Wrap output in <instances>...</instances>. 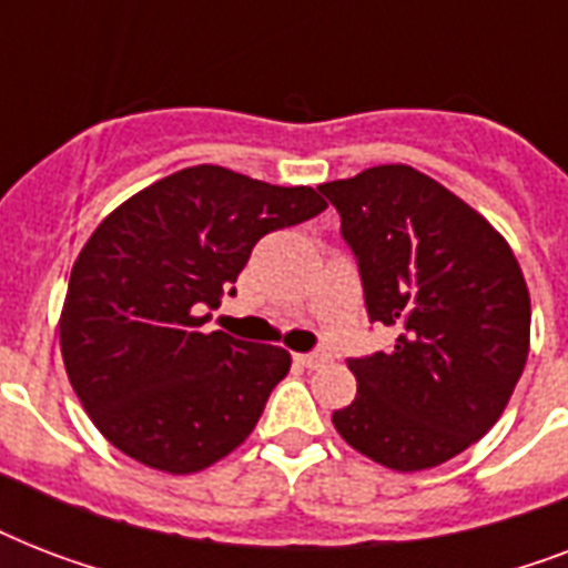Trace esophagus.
<instances>
[{
    "mask_svg": "<svg viewBox=\"0 0 568 568\" xmlns=\"http://www.w3.org/2000/svg\"><path fill=\"white\" fill-rule=\"evenodd\" d=\"M294 359H297L303 368H321L324 363H329V354H324V351H321V354H297Z\"/></svg>",
    "mask_w": 568,
    "mask_h": 568,
    "instance_id": "esophagus-1",
    "label": "esophagus"
}]
</instances>
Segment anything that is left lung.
Listing matches in <instances>:
<instances>
[{
  "instance_id": "8db88e82",
  "label": "left lung",
  "mask_w": 568,
  "mask_h": 568,
  "mask_svg": "<svg viewBox=\"0 0 568 568\" xmlns=\"http://www.w3.org/2000/svg\"><path fill=\"white\" fill-rule=\"evenodd\" d=\"M321 194L342 214L368 318L397 329L388 354L347 359L356 397L333 424L379 466H442L501 418L525 372V274L484 214L409 164L324 182Z\"/></svg>"
}]
</instances>
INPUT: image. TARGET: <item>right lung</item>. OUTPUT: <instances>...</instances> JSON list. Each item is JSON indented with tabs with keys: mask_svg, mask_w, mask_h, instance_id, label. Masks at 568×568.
Returning a JSON list of instances; mask_svg holds the SVG:
<instances>
[{
	"mask_svg": "<svg viewBox=\"0 0 568 568\" xmlns=\"http://www.w3.org/2000/svg\"><path fill=\"white\" fill-rule=\"evenodd\" d=\"M310 185H267L217 164L176 171L120 203L75 258L58 321L67 377L126 457L194 475L256 427L292 356L203 333L267 232L324 212Z\"/></svg>",
	"mask_w": 568,
	"mask_h": 568,
	"instance_id": "add662e5",
	"label": "right lung"
}]
</instances>
